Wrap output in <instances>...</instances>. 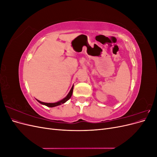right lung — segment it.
Wrapping results in <instances>:
<instances>
[{"label": "right lung", "instance_id": "obj_1", "mask_svg": "<svg viewBox=\"0 0 157 157\" xmlns=\"http://www.w3.org/2000/svg\"><path fill=\"white\" fill-rule=\"evenodd\" d=\"M73 86H74V85H73L72 88H71L69 92L67 95V96H66L65 98H64L63 99H61V100L59 101H57V102H55V103H45V102H42V101H40L39 100H38V99H36V101L40 103V104H42V105H46L47 107H54L60 105H61V104H63V103H65L67 101H68L69 99L71 98V96H72V94H73Z\"/></svg>", "mask_w": 157, "mask_h": 157}]
</instances>
